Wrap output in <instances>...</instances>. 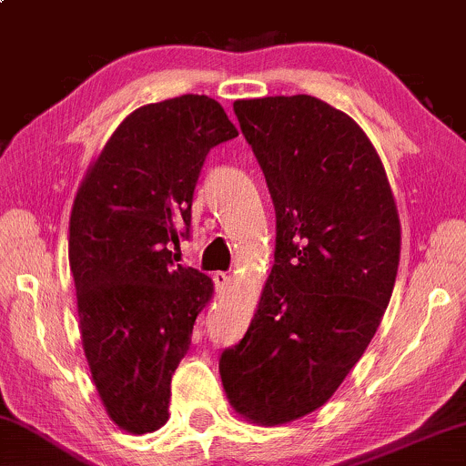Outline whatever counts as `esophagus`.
Masks as SVG:
<instances>
[{
  "mask_svg": "<svg viewBox=\"0 0 466 466\" xmlns=\"http://www.w3.org/2000/svg\"><path fill=\"white\" fill-rule=\"evenodd\" d=\"M228 280H231V277H228L227 272H216V274H214V285H216V289H224V287L228 285Z\"/></svg>",
  "mask_w": 466,
  "mask_h": 466,
  "instance_id": "1",
  "label": "esophagus"
}]
</instances>
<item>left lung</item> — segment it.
<instances>
[{
	"instance_id": "1",
	"label": "left lung",
	"mask_w": 466,
	"mask_h": 466,
	"mask_svg": "<svg viewBox=\"0 0 466 466\" xmlns=\"http://www.w3.org/2000/svg\"><path fill=\"white\" fill-rule=\"evenodd\" d=\"M277 214L274 266L244 339L220 356L231 406L261 426L326 404L376 335L400 218L365 131L318 96L233 103Z\"/></svg>"
}]
</instances>
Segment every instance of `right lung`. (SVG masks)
I'll list each match as a JSON object with an SVG mask.
<instances>
[{"label": "right lung", "instance_id": "right-lung-1", "mask_svg": "<svg viewBox=\"0 0 466 466\" xmlns=\"http://www.w3.org/2000/svg\"><path fill=\"white\" fill-rule=\"evenodd\" d=\"M235 136L205 95L148 103L118 125L75 197L68 263L84 354L107 415L131 434L168 421L172 373L214 291L175 250L207 153Z\"/></svg>", "mask_w": 466, "mask_h": 466}]
</instances>
